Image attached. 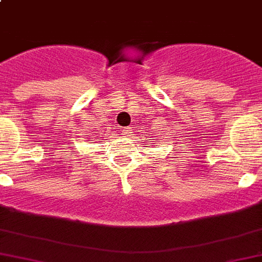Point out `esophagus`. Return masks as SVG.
Segmentation results:
<instances>
[{
    "instance_id": "esophagus-1",
    "label": "esophagus",
    "mask_w": 262,
    "mask_h": 262,
    "mask_svg": "<svg viewBox=\"0 0 262 262\" xmlns=\"http://www.w3.org/2000/svg\"><path fill=\"white\" fill-rule=\"evenodd\" d=\"M123 135L126 136V138H129V136L133 135V129L129 128V127H128V128H124V129H123Z\"/></svg>"
}]
</instances>
